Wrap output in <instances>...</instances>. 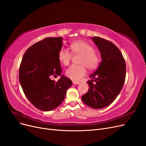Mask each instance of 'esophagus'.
I'll return each mask as SVG.
<instances>
[{
    "instance_id": "esophagus-1",
    "label": "esophagus",
    "mask_w": 146,
    "mask_h": 146,
    "mask_svg": "<svg viewBox=\"0 0 146 146\" xmlns=\"http://www.w3.org/2000/svg\"><path fill=\"white\" fill-rule=\"evenodd\" d=\"M73 84L74 85H79L80 84V82H75V81H73Z\"/></svg>"
}]
</instances>
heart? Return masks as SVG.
I'll return each mask as SVG.
<instances>
[{
    "mask_svg": "<svg viewBox=\"0 0 146 146\" xmlns=\"http://www.w3.org/2000/svg\"><path fill=\"white\" fill-rule=\"evenodd\" d=\"M72 52L74 54H80V65H72L66 71L67 76L74 81H78L84 76L86 73V67L92 70L96 68L99 63V56L94 50L93 46L89 43L79 40L73 42L70 45ZM58 58L60 62L67 66L72 58V54L65 48H62L58 53Z\"/></svg>",
    "mask_w": 146,
    "mask_h": 146,
    "instance_id": "heart-1",
    "label": "heart"
}]
</instances>
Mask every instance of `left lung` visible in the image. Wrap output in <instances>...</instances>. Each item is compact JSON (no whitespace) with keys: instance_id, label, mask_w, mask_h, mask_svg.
<instances>
[{"instance_id":"8db88e82","label":"left lung","mask_w":146,"mask_h":146,"mask_svg":"<svg viewBox=\"0 0 146 146\" xmlns=\"http://www.w3.org/2000/svg\"><path fill=\"white\" fill-rule=\"evenodd\" d=\"M91 39L98 48L101 60L98 68L90 75L92 80L87 82L89 90L82 100L92 108L101 109L110 105L121 91L126 64L121 52L112 42L97 36Z\"/></svg>"}]
</instances>
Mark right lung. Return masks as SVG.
Wrapping results in <instances>:
<instances>
[{"label": "right lung", "instance_id": "add662e5", "mask_svg": "<svg viewBox=\"0 0 146 146\" xmlns=\"http://www.w3.org/2000/svg\"><path fill=\"white\" fill-rule=\"evenodd\" d=\"M62 37H46L27 49L19 69V80L24 94L37 109L50 111L64 100L72 80L61 74L58 53ZM61 75L55 82L52 76Z\"/></svg>", "mask_w": 146, "mask_h": 146}]
</instances>
